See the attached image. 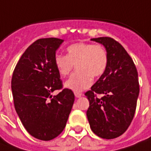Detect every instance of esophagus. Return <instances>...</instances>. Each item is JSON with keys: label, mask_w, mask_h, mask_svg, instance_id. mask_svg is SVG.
<instances>
[{"label": "esophagus", "mask_w": 151, "mask_h": 151, "mask_svg": "<svg viewBox=\"0 0 151 151\" xmlns=\"http://www.w3.org/2000/svg\"><path fill=\"white\" fill-rule=\"evenodd\" d=\"M74 95H75L77 98H79V97L82 96V93H80V92H74Z\"/></svg>", "instance_id": "obj_1"}]
</instances>
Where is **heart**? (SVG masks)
Segmentation results:
<instances>
[{
	"label": "heart",
	"mask_w": 151,
	"mask_h": 151,
	"mask_svg": "<svg viewBox=\"0 0 151 151\" xmlns=\"http://www.w3.org/2000/svg\"><path fill=\"white\" fill-rule=\"evenodd\" d=\"M109 63L108 52L100 45L76 43L67 47V55L54 56V65L60 75L68 76L76 65L77 72L68 78L65 86L75 92L89 88L93 77L105 73Z\"/></svg>",
	"instance_id": "b5f03b06"
}]
</instances>
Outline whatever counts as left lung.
<instances>
[{"instance_id": "left-lung-1", "label": "left lung", "mask_w": 151, "mask_h": 151, "mask_svg": "<svg viewBox=\"0 0 151 151\" xmlns=\"http://www.w3.org/2000/svg\"><path fill=\"white\" fill-rule=\"evenodd\" d=\"M108 52L106 71L88 90L87 117L91 130L102 139L119 137L134 118L139 94L134 63L119 42L110 37L91 39Z\"/></svg>"}]
</instances>
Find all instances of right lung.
<instances>
[{
  "instance_id": "right-lung-1",
  "label": "right lung",
  "mask_w": 151,
  "mask_h": 151,
  "mask_svg": "<svg viewBox=\"0 0 151 151\" xmlns=\"http://www.w3.org/2000/svg\"><path fill=\"white\" fill-rule=\"evenodd\" d=\"M64 41L57 38L40 39L24 51L12 78L17 113L23 127L40 140L55 139L63 131L74 102V94L63 88L54 65L56 50Z\"/></svg>"
}]
</instances>
